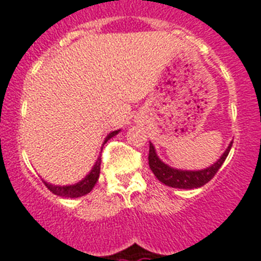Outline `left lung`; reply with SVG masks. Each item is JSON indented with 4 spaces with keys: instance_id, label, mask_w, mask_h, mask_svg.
<instances>
[{
    "instance_id": "obj_1",
    "label": "left lung",
    "mask_w": 261,
    "mask_h": 261,
    "mask_svg": "<svg viewBox=\"0 0 261 261\" xmlns=\"http://www.w3.org/2000/svg\"><path fill=\"white\" fill-rule=\"evenodd\" d=\"M232 143L227 147L224 151V154L220 156V159L216 161L211 167H207L204 170H198V171H187V170H178V168L170 167L166 163L158 158L156 152H155V147L150 142V151H148V164H150L151 171L154 172V175L158 178V180L164 183L168 187L174 188H185V190H192V188H198L204 186L205 183H208L216 172L219 171V168L222 167V164L224 163L225 158L228 156V152L231 150Z\"/></svg>"
}]
</instances>
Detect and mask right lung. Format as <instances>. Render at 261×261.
<instances>
[{
    "instance_id": "right-lung-1",
    "label": "right lung",
    "mask_w": 261,
    "mask_h": 261,
    "mask_svg": "<svg viewBox=\"0 0 261 261\" xmlns=\"http://www.w3.org/2000/svg\"><path fill=\"white\" fill-rule=\"evenodd\" d=\"M120 130L113 131L110 134L107 135L106 139H105L103 144L106 143L110 138L115 137V135L119 133ZM99 172H100V158H98V161L95 162V164L91 168V171L85 176L81 181L75 183V185H70V186H53L47 181H43L45 186L49 188L50 191L54 195H58V196H63V198H80V196H83V195L89 194L93 187L95 186V183L98 181V178H99Z\"/></svg>"
}]
</instances>
